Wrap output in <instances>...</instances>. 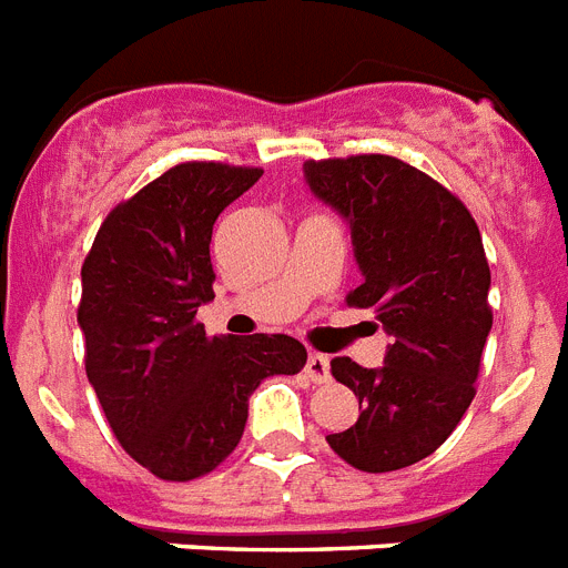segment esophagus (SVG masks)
<instances>
[{
    "label": "esophagus",
    "mask_w": 568,
    "mask_h": 568,
    "mask_svg": "<svg viewBox=\"0 0 568 568\" xmlns=\"http://www.w3.org/2000/svg\"><path fill=\"white\" fill-rule=\"evenodd\" d=\"M306 376L315 382V385H321V382H329V358L321 356V353H308Z\"/></svg>",
    "instance_id": "esophagus-1"
}]
</instances>
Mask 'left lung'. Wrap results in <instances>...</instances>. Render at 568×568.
I'll use <instances>...</instances> for the list:
<instances>
[{"label":"left lung","mask_w":568,"mask_h":568,"mask_svg":"<svg viewBox=\"0 0 568 568\" xmlns=\"http://www.w3.org/2000/svg\"><path fill=\"white\" fill-rule=\"evenodd\" d=\"M303 178L347 221L362 271L347 303L373 308L390 335L382 367L332 358V376L358 396V419L326 444L364 473L412 467L476 396L493 326L478 224L449 189L396 156L308 160Z\"/></svg>","instance_id":"obj_1"}]
</instances>
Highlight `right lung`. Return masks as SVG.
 Instances as JSON below:
<instances>
[{
  "label": "right lung",
  "instance_id": "obj_1",
  "mask_svg": "<svg viewBox=\"0 0 568 568\" xmlns=\"http://www.w3.org/2000/svg\"><path fill=\"white\" fill-rule=\"evenodd\" d=\"M262 169L180 163L101 224L81 268L87 379L113 435L165 481L215 469L242 440L247 403L276 373L303 371L292 335H206L212 224Z\"/></svg>",
  "mask_w": 568,
  "mask_h": 568
}]
</instances>
